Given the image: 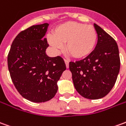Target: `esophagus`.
<instances>
[{
    "mask_svg": "<svg viewBox=\"0 0 126 126\" xmlns=\"http://www.w3.org/2000/svg\"><path fill=\"white\" fill-rule=\"evenodd\" d=\"M65 63L67 68H68V67H69V61H68L67 60H65Z\"/></svg>",
    "mask_w": 126,
    "mask_h": 126,
    "instance_id": "34e87169",
    "label": "esophagus"
}]
</instances>
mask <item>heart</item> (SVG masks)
<instances>
[{"mask_svg": "<svg viewBox=\"0 0 126 126\" xmlns=\"http://www.w3.org/2000/svg\"><path fill=\"white\" fill-rule=\"evenodd\" d=\"M97 40V32L92 25L68 22L58 26L48 41L57 52L62 50L63 44L73 58L83 59L92 52Z\"/></svg>", "mask_w": 126, "mask_h": 126, "instance_id": "heart-1", "label": "heart"}]
</instances>
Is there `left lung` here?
Returning <instances> with one entry per match:
<instances>
[{
	"mask_svg": "<svg viewBox=\"0 0 126 126\" xmlns=\"http://www.w3.org/2000/svg\"><path fill=\"white\" fill-rule=\"evenodd\" d=\"M97 33L95 48L84 59L69 62L72 80L78 94L87 99L106 96L114 87L120 69L118 46L106 31L94 24Z\"/></svg>",
	"mask_w": 126,
	"mask_h": 126,
	"instance_id": "obj_1",
	"label": "left lung"
}]
</instances>
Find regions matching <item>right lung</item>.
Returning <instances> with one entry per match:
<instances>
[{
    "label": "right lung",
    "instance_id": "obj_1",
    "mask_svg": "<svg viewBox=\"0 0 126 126\" xmlns=\"http://www.w3.org/2000/svg\"><path fill=\"white\" fill-rule=\"evenodd\" d=\"M48 24L33 25L14 39L7 57L8 69L17 91L26 100L44 102L54 97L65 63L62 57H49L44 38Z\"/></svg>",
    "mask_w": 126,
    "mask_h": 126
}]
</instances>
